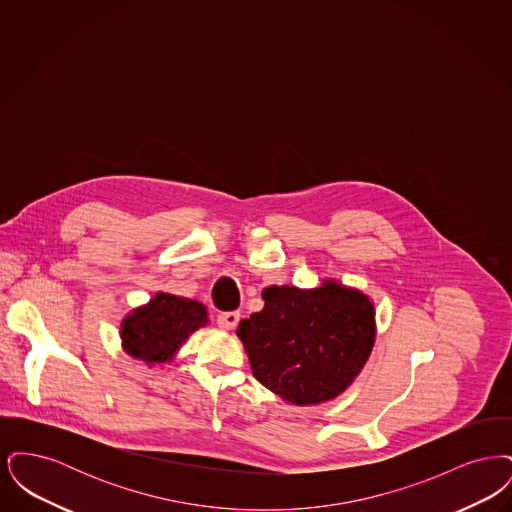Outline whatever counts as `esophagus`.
Here are the masks:
<instances>
[{
  "mask_svg": "<svg viewBox=\"0 0 512 512\" xmlns=\"http://www.w3.org/2000/svg\"><path fill=\"white\" fill-rule=\"evenodd\" d=\"M240 322V313L238 311H230V313H219L217 315V324L224 330H232L236 328Z\"/></svg>",
  "mask_w": 512,
  "mask_h": 512,
  "instance_id": "obj_1",
  "label": "esophagus"
}]
</instances>
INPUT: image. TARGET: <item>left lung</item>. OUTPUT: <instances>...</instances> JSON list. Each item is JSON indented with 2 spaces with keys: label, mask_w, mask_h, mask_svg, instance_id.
<instances>
[{
  "label": "left lung",
  "mask_w": 512,
  "mask_h": 512,
  "mask_svg": "<svg viewBox=\"0 0 512 512\" xmlns=\"http://www.w3.org/2000/svg\"><path fill=\"white\" fill-rule=\"evenodd\" d=\"M263 299L265 309L236 330L253 376L295 405L340 395L374 343V309L366 295L328 282L317 290L272 286Z\"/></svg>",
  "instance_id": "1"
}]
</instances>
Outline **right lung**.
<instances>
[{
  "instance_id": "obj_1",
  "label": "right lung",
  "mask_w": 512,
  "mask_h": 512,
  "mask_svg": "<svg viewBox=\"0 0 512 512\" xmlns=\"http://www.w3.org/2000/svg\"><path fill=\"white\" fill-rule=\"evenodd\" d=\"M207 322V311L194 299L157 293L144 309L122 322L124 349L146 363H165L186 338Z\"/></svg>"
}]
</instances>
